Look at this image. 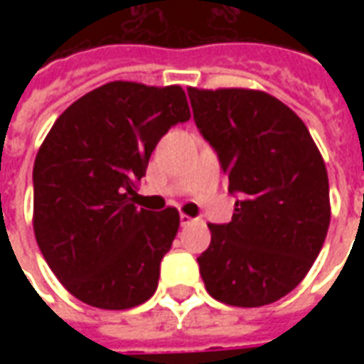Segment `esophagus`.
Returning <instances> with one entry per match:
<instances>
[{
  "label": "esophagus",
  "mask_w": 364,
  "mask_h": 364,
  "mask_svg": "<svg viewBox=\"0 0 364 364\" xmlns=\"http://www.w3.org/2000/svg\"><path fill=\"white\" fill-rule=\"evenodd\" d=\"M179 220H181V226H189L191 222H195V218H191L189 214H181Z\"/></svg>",
  "instance_id": "obj_1"
}]
</instances>
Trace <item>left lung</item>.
<instances>
[{
    "label": "left lung",
    "mask_w": 364,
    "mask_h": 364,
    "mask_svg": "<svg viewBox=\"0 0 364 364\" xmlns=\"http://www.w3.org/2000/svg\"><path fill=\"white\" fill-rule=\"evenodd\" d=\"M200 134L218 154L236 208L208 224L198 257L208 294L255 308L296 289L329 228V183L318 146L296 112L255 90H187Z\"/></svg>",
    "instance_id": "8db88e82"
}]
</instances>
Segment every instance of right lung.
I'll return each instance as SVG.
<instances>
[{"label":"right lung","mask_w":364,"mask_h":364,"mask_svg":"<svg viewBox=\"0 0 364 364\" xmlns=\"http://www.w3.org/2000/svg\"><path fill=\"white\" fill-rule=\"evenodd\" d=\"M191 119L179 85L111 82L62 112L33 167V228L70 294L103 310L142 304L177 230V208L130 200L159 138Z\"/></svg>","instance_id":"obj_1"}]
</instances>
